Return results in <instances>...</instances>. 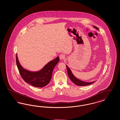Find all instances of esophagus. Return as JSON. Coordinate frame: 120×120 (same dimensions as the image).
Returning <instances> with one entry per match:
<instances>
[{
	"mask_svg": "<svg viewBox=\"0 0 120 120\" xmlns=\"http://www.w3.org/2000/svg\"><path fill=\"white\" fill-rule=\"evenodd\" d=\"M65 55L63 54V53H61V54H60V55H59V58H60V60H63V59H64V58H65Z\"/></svg>",
	"mask_w": 120,
	"mask_h": 120,
	"instance_id": "obj_1",
	"label": "esophagus"
}]
</instances>
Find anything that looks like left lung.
Here are the masks:
<instances>
[{"label":"left lung","instance_id":"8db88e82","mask_svg":"<svg viewBox=\"0 0 120 120\" xmlns=\"http://www.w3.org/2000/svg\"><path fill=\"white\" fill-rule=\"evenodd\" d=\"M94 28L97 29V30H99V29L96 26H94ZM66 66L67 68V71H68V73L69 78L74 84L76 85L77 86H88V85H91L92 84L94 83L95 81H94L91 82H87L83 81L82 80H79V79L77 78L76 77H75V76L74 75L72 74L71 69L69 68L68 67L67 65H66Z\"/></svg>","mask_w":120,"mask_h":120}]
</instances>
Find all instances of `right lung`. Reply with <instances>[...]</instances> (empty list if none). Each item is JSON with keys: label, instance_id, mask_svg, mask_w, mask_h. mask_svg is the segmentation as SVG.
<instances>
[{"label": "right lung", "instance_id": "add662e5", "mask_svg": "<svg viewBox=\"0 0 120 120\" xmlns=\"http://www.w3.org/2000/svg\"><path fill=\"white\" fill-rule=\"evenodd\" d=\"M59 61L57 57L49 62L43 68L37 71H32L24 68L18 61L16 55V63L19 73L24 81L32 86L41 88L47 86L51 79L53 70Z\"/></svg>", "mask_w": 120, "mask_h": 120}]
</instances>
